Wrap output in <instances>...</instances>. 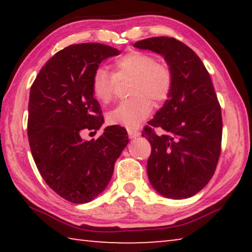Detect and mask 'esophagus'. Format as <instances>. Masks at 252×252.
Segmentation results:
<instances>
[{"label":"esophagus","mask_w":252,"mask_h":252,"mask_svg":"<svg viewBox=\"0 0 252 252\" xmlns=\"http://www.w3.org/2000/svg\"><path fill=\"white\" fill-rule=\"evenodd\" d=\"M127 134H129L130 139H135L140 135V132L136 131V130H133V129H129V130H127Z\"/></svg>","instance_id":"1"}]
</instances>
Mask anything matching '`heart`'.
I'll return each mask as SVG.
<instances>
[{
    "label": "heart",
    "mask_w": 252,
    "mask_h": 252,
    "mask_svg": "<svg viewBox=\"0 0 252 252\" xmlns=\"http://www.w3.org/2000/svg\"><path fill=\"white\" fill-rule=\"evenodd\" d=\"M114 74L104 67H97L91 79L94 96L102 103H108L116 94L117 82L123 78H133L132 96L123 101L108 113L112 126L134 129L152 111V99L156 103L165 101L173 87L172 71L167 64L158 63L152 55L133 51L117 58L113 62Z\"/></svg>",
    "instance_id": "b5f03b06"
}]
</instances>
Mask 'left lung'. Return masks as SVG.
Returning <instances> with one entry per match:
<instances>
[{
    "instance_id": "8db88e82",
    "label": "left lung",
    "mask_w": 252,
    "mask_h": 252,
    "mask_svg": "<svg viewBox=\"0 0 252 252\" xmlns=\"http://www.w3.org/2000/svg\"><path fill=\"white\" fill-rule=\"evenodd\" d=\"M134 48L162 55L173 74L171 93L142 132L151 144L149 180L164 197L190 198L210 181L221 152L222 117L210 75L198 55L173 37H150Z\"/></svg>"
}]
</instances>
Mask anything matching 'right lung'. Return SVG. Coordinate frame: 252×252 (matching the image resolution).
Here are the masks:
<instances>
[{"instance_id": "1", "label": "right lung", "mask_w": 252, "mask_h": 252, "mask_svg": "<svg viewBox=\"0 0 252 252\" xmlns=\"http://www.w3.org/2000/svg\"><path fill=\"white\" fill-rule=\"evenodd\" d=\"M120 51L101 43L73 44L54 54L30 91L28 135L42 178L60 197L87 203L102 193L126 147V130L112 126L96 140L81 132L99 130L103 117L91 79L103 60Z\"/></svg>"}]
</instances>
